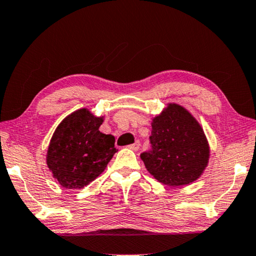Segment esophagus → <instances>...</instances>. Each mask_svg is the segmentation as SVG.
<instances>
[{
	"mask_svg": "<svg viewBox=\"0 0 256 256\" xmlns=\"http://www.w3.org/2000/svg\"><path fill=\"white\" fill-rule=\"evenodd\" d=\"M128 148H130V150H132V151H138V148H140V142L137 140V142H135V143H134V144L129 145Z\"/></svg>",
	"mask_w": 256,
	"mask_h": 256,
	"instance_id": "obj_1",
	"label": "esophagus"
}]
</instances>
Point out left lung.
Masks as SVG:
<instances>
[{"mask_svg":"<svg viewBox=\"0 0 256 256\" xmlns=\"http://www.w3.org/2000/svg\"><path fill=\"white\" fill-rule=\"evenodd\" d=\"M152 151L140 154L146 170L168 186H188L204 174L210 148L198 120L184 106L168 103L151 121Z\"/></svg>","mask_w":256,"mask_h":256,"instance_id":"left-lung-1","label":"left lung"}]
</instances>
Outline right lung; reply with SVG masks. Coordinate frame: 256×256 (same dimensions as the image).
Here are the masks:
<instances>
[{
  "label": "right lung",
  "instance_id": "1",
  "mask_svg": "<svg viewBox=\"0 0 256 256\" xmlns=\"http://www.w3.org/2000/svg\"><path fill=\"white\" fill-rule=\"evenodd\" d=\"M105 116L78 108L65 116L49 142L46 162L62 188L78 190L96 180L114 153V136L100 132Z\"/></svg>",
  "mask_w": 256,
  "mask_h": 256
}]
</instances>
